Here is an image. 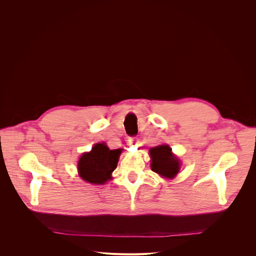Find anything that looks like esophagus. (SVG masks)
Returning a JSON list of instances; mask_svg holds the SVG:
<instances>
[{"mask_svg": "<svg viewBox=\"0 0 256 256\" xmlns=\"http://www.w3.org/2000/svg\"><path fill=\"white\" fill-rule=\"evenodd\" d=\"M128 143L132 144V145H135L138 143V139L136 137H132V138H130L128 139Z\"/></svg>", "mask_w": 256, "mask_h": 256, "instance_id": "34e87169", "label": "esophagus"}]
</instances>
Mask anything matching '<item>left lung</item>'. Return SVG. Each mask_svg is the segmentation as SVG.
I'll use <instances>...</instances> for the list:
<instances>
[{
    "instance_id": "left-lung-1",
    "label": "left lung",
    "mask_w": 256,
    "mask_h": 256,
    "mask_svg": "<svg viewBox=\"0 0 256 256\" xmlns=\"http://www.w3.org/2000/svg\"><path fill=\"white\" fill-rule=\"evenodd\" d=\"M169 145H158L150 150L152 170L162 178H173L180 171V160L171 152Z\"/></svg>"
}]
</instances>
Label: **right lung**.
Masks as SVG:
<instances>
[{
    "instance_id": "right-lung-1",
    "label": "right lung",
    "mask_w": 256,
    "mask_h": 256,
    "mask_svg": "<svg viewBox=\"0 0 256 256\" xmlns=\"http://www.w3.org/2000/svg\"><path fill=\"white\" fill-rule=\"evenodd\" d=\"M122 150H111L104 142L96 143L91 152L80 156L78 172L83 180L93 184H104L112 180L111 174L116 169Z\"/></svg>"
}]
</instances>
